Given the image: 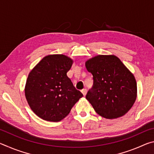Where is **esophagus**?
Here are the masks:
<instances>
[{
  "mask_svg": "<svg viewBox=\"0 0 154 154\" xmlns=\"http://www.w3.org/2000/svg\"><path fill=\"white\" fill-rule=\"evenodd\" d=\"M81 92H82V93L83 94V96H85V95H86V94H87V90L86 89H83V90H81Z\"/></svg>",
  "mask_w": 154,
  "mask_h": 154,
  "instance_id": "obj_1",
  "label": "esophagus"
}]
</instances>
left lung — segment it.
<instances>
[{
    "instance_id": "8db88e82",
    "label": "left lung",
    "mask_w": 154,
    "mask_h": 154,
    "mask_svg": "<svg viewBox=\"0 0 154 154\" xmlns=\"http://www.w3.org/2000/svg\"><path fill=\"white\" fill-rule=\"evenodd\" d=\"M85 67L94 80L85 98L96 113L106 119L124 116L137 98L133 74L114 55L96 56L85 62Z\"/></svg>"
}]
</instances>
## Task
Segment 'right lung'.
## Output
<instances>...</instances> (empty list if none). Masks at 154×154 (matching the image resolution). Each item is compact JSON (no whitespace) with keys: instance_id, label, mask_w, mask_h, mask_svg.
<instances>
[{"instance_id":"add662e5","label":"right lung","mask_w":154,"mask_h":154,"mask_svg":"<svg viewBox=\"0 0 154 154\" xmlns=\"http://www.w3.org/2000/svg\"><path fill=\"white\" fill-rule=\"evenodd\" d=\"M72 62V59L62 54L49 55L28 75L24 90L26 98L34 113L44 120H62L83 96L67 77Z\"/></svg>"}]
</instances>
